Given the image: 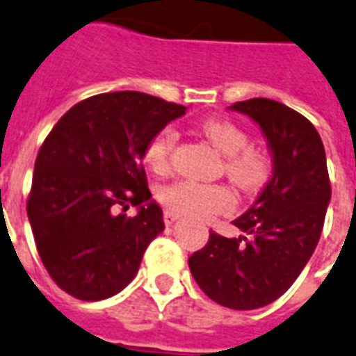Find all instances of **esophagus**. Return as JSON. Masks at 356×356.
<instances>
[{
  "label": "esophagus",
  "mask_w": 356,
  "mask_h": 356,
  "mask_svg": "<svg viewBox=\"0 0 356 356\" xmlns=\"http://www.w3.org/2000/svg\"><path fill=\"white\" fill-rule=\"evenodd\" d=\"M163 219H164V223H166V225H173L179 219V216H177V213L170 212V210H164Z\"/></svg>",
  "instance_id": "esophagus-1"
}]
</instances>
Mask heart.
Instances as JSON below:
<instances>
[{
    "label": "heart",
    "instance_id": "b5f03b06",
    "mask_svg": "<svg viewBox=\"0 0 356 356\" xmlns=\"http://www.w3.org/2000/svg\"><path fill=\"white\" fill-rule=\"evenodd\" d=\"M199 133L225 155V173L245 193L259 192L274 173L273 155L261 146L248 144V133L228 118H204ZM177 131L172 126L159 129L144 148V163L157 175H166L172 166V153L177 144ZM157 199L166 210L184 218L212 219L232 212L236 197L225 184L197 181H175L159 188Z\"/></svg>",
    "mask_w": 356,
    "mask_h": 356
}]
</instances>
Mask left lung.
<instances>
[{
  "label": "left lung",
  "mask_w": 356,
  "mask_h": 356,
  "mask_svg": "<svg viewBox=\"0 0 356 356\" xmlns=\"http://www.w3.org/2000/svg\"><path fill=\"white\" fill-rule=\"evenodd\" d=\"M259 124L274 173L256 203L234 221L248 238L210 230L188 258L193 280L219 305L250 311L278 300L313 256L331 201L322 138L298 111L270 98L232 104Z\"/></svg>",
  "instance_id": "8db88e82"
}]
</instances>
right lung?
Segmentation results:
<instances>
[{"label":"right lung","mask_w":356,"mask_h":356,"mask_svg":"<svg viewBox=\"0 0 356 356\" xmlns=\"http://www.w3.org/2000/svg\"><path fill=\"white\" fill-rule=\"evenodd\" d=\"M184 106L138 91L74 104L43 140L34 163L27 216L43 267L83 302L120 293L144 250L164 230L143 166L149 138ZM129 204L139 213H123Z\"/></svg>","instance_id":"1"}]
</instances>
